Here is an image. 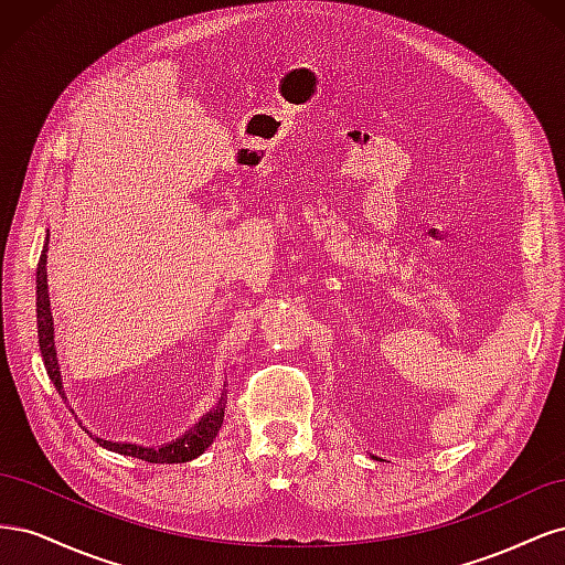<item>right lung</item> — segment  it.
<instances>
[{
	"instance_id": "obj_1",
	"label": "right lung",
	"mask_w": 565,
	"mask_h": 565,
	"mask_svg": "<svg viewBox=\"0 0 565 565\" xmlns=\"http://www.w3.org/2000/svg\"><path fill=\"white\" fill-rule=\"evenodd\" d=\"M46 252H49V233H46V243L38 264V337H40V351H42V361H44L49 380L54 382L58 396L67 401L63 391V377H61V365H58L56 341H54V316H51L49 282H46ZM224 396L226 393L221 391V398L216 401V405L210 409V413H204L183 436H179L172 443H164L160 448L136 446V443H117V440H106L98 436H94V440L100 448L127 455V457H136V459H146V461H152V465H181V461H191L212 446L221 424H224V409H226Z\"/></svg>"
}]
</instances>
